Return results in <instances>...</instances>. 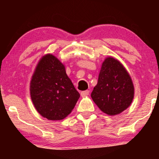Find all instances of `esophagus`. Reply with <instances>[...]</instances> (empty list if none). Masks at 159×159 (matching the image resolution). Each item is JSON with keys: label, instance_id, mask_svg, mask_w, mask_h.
I'll list each match as a JSON object with an SVG mask.
<instances>
[{"label": "esophagus", "instance_id": "1", "mask_svg": "<svg viewBox=\"0 0 159 159\" xmlns=\"http://www.w3.org/2000/svg\"><path fill=\"white\" fill-rule=\"evenodd\" d=\"M89 93H90V91H89V90L81 91V96H82V97H84V96H88Z\"/></svg>", "mask_w": 159, "mask_h": 159}]
</instances>
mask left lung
Here are the masks:
<instances>
[{
	"label": "left lung",
	"instance_id": "1",
	"mask_svg": "<svg viewBox=\"0 0 159 159\" xmlns=\"http://www.w3.org/2000/svg\"><path fill=\"white\" fill-rule=\"evenodd\" d=\"M134 94L132 78L119 61L108 57L102 65L91 97L102 112L114 116L130 106Z\"/></svg>",
	"mask_w": 159,
	"mask_h": 159
}]
</instances>
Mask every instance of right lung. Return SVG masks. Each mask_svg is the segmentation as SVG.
<instances>
[{
  "label": "right lung",
  "mask_w": 159,
  "mask_h": 159,
  "mask_svg": "<svg viewBox=\"0 0 159 159\" xmlns=\"http://www.w3.org/2000/svg\"><path fill=\"white\" fill-rule=\"evenodd\" d=\"M30 93L36 110L50 120L66 117L80 97L66 73L64 65L51 54L43 56L36 66Z\"/></svg>",
  "instance_id": "add662e5"
}]
</instances>
